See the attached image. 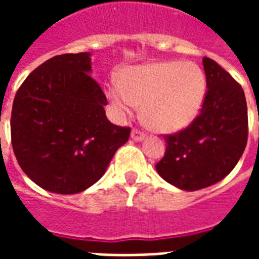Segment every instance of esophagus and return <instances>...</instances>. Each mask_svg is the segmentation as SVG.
Returning <instances> with one entry per match:
<instances>
[{
  "instance_id": "esophagus-1",
  "label": "esophagus",
  "mask_w": 259,
  "mask_h": 259,
  "mask_svg": "<svg viewBox=\"0 0 259 259\" xmlns=\"http://www.w3.org/2000/svg\"><path fill=\"white\" fill-rule=\"evenodd\" d=\"M144 137H146V136H144V133H143L141 130H139V129L132 130V139H133L135 141L144 140Z\"/></svg>"
}]
</instances>
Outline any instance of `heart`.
I'll use <instances>...</instances> for the list:
<instances>
[{"instance_id":"b5f03b06","label":"heart","mask_w":259,"mask_h":259,"mask_svg":"<svg viewBox=\"0 0 259 259\" xmlns=\"http://www.w3.org/2000/svg\"><path fill=\"white\" fill-rule=\"evenodd\" d=\"M107 96L122 115L141 105V119L150 129L170 133L198 115L206 96V77L193 62L159 61L122 70L119 85L108 87Z\"/></svg>"}]
</instances>
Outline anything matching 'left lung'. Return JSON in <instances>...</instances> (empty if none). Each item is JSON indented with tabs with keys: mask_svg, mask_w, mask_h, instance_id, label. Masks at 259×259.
I'll use <instances>...</instances> for the list:
<instances>
[{
	"mask_svg": "<svg viewBox=\"0 0 259 259\" xmlns=\"http://www.w3.org/2000/svg\"><path fill=\"white\" fill-rule=\"evenodd\" d=\"M206 96L187 127L165 135L166 151L155 165L159 176L182 190L208 187L228 176L247 146L248 116L241 85L211 58L202 59Z\"/></svg>",
	"mask_w": 259,
	"mask_h": 259,
	"instance_id": "left-lung-1",
	"label": "left lung"
}]
</instances>
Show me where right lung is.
I'll return each mask as SVG.
<instances>
[{
    "instance_id": "1",
    "label": "right lung",
    "mask_w": 259,
    "mask_h": 259,
    "mask_svg": "<svg viewBox=\"0 0 259 259\" xmlns=\"http://www.w3.org/2000/svg\"><path fill=\"white\" fill-rule=\"evenodd\" d=\"M89 53L34 69L16 91L11 140L22 170L44 190L76 194L101 179L130 127L111 123L107 97L90 76Z\"/></svg>"
}]
</instances>
